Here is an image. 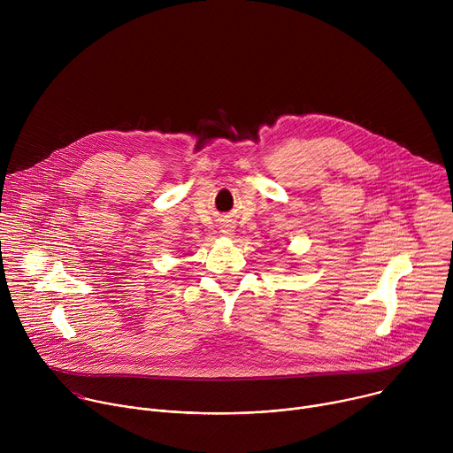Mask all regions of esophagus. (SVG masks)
<instances>
[{"instance_id": "obj_1", "label": "esophagus", "mask_w": 453, "mask_h": 453, "mask_svg": "<svg viewBox=\"0 0 453 453\" xmlns=\"http://www.w3.org/2000/svg\"><path fill=\"white\" fill-rule=\"evenodd\" d=\"M227 234H229V233H227Z\"/></svg>"}]
</instances>
